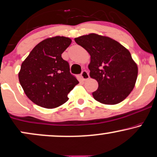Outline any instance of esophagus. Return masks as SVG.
<instances>
[{"instance_id":"obj_1","label":"esophagus","mask_w":157,"mask_h":157,"mask_svg":"<svg viewBox=\"0 0 157 157\" xmlns=\"http://www.w3.org/2000/svg\"><path fill=\"white\" fill-rule=\"evenodd\" d=\"M81 77L83 80H87L90 78V76H89L88 72L87 71H82V73H81Z\"/></svg>"}]
</instances>
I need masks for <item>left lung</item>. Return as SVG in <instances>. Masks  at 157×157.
I'll return each instance as SVG.
<instances>
[{
    "mask_svg": "<svg viewBox=\"0 0 157 157\" xmlns=\"http://www.w3.org/2000/svg\"><path fill=\"white\" fill-rule=\"evenodd\" d=\"M75 41L90 56V76L98 83L93 98L106 105L124 100L133 90L138 72L130 51L115 40L96 33L76 37Z\"/></svg>",
    "mask_w": 157,
    "mask_h": 157,
    "instance_id": "left-lung-1",
    "label": "left lung"
}]
</instances>
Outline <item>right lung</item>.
Segmentation results:
<instances>
[{"mask_svg":"<svg viewBox=\"0 0 157 157\" xmlns=\"http://www.w3.org/2000/svg\"><path fill=\"white\" fill-rule=\"evenodd\" d=\"M71 43L69 37H48L35 45L22 62L19 80L34 104L56 108L68 101L69 93L79 83L70 74L68 62L61 57Z\"/></svg>","mask_w":157,"mask_h":157,"instance_id":"1","label":"right lung"}]
</instances>
